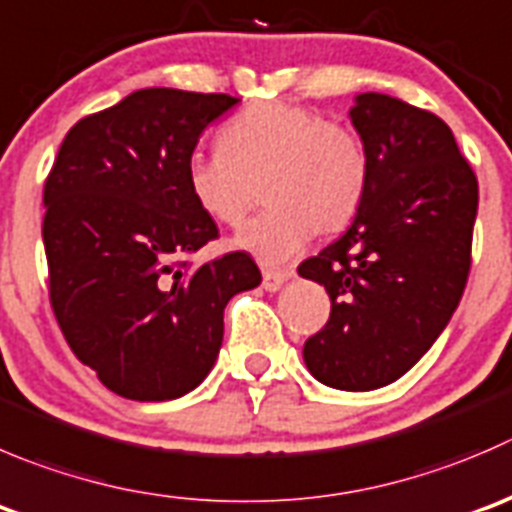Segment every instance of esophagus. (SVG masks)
<instances>
[{
    "label": "esophagus",
    "instance_id": "obj_1",
    "mask_svg": "<svg viewBox=\"0 0 512 512\" xmlns=\"http://www.w3.org/2000/svg\"><path fill=\"white\" fill-rule=\"evenodd\" d=\"M287 280H290V272H265L262 275V287L267 292H277Z\"/></svg>",
    "mask_w": 512,
    "mask_h": 512
}]
</instances>
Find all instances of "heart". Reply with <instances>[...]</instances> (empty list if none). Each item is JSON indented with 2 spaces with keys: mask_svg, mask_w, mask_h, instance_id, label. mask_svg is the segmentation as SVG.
Instances as JSON below:
<instances>
[{
  "mask_svg": "<svg viewBox=\"0 0 512 512\" xmlns=\"http://www.w3.org/2000/svg\"><path fill=\"white\" fill-rule=\"evenodd\" d=\"M262 180L270 210L235 237V247L282 267L310 245L317 227L337 232L355 220L370 160L342 124L300 104L257 102L222 127L220 150L192 152L185 167L195 205L227 227L245 222Z\"/></svg>",
  "mask_w": 512,
  "mask_h": 512,
  "instance_id": "heart-1",
  "label": "heart"
}]
</instances>
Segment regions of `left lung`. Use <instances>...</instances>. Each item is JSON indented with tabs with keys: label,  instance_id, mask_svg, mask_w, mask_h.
<instances>
[{
	"label": "left lung",
	"instance_id": "1",
	"mask_svg": "<svg viewBox=\"0 0 512 512\" xmlns=\"http://www.w3.org/2000/svg\"><path fill=\"white\" fill-rule=\"evenodd\" d=\"M350 122L370 160L365 202L345 235L297 267L330 295V320L302 347L307 370L365 393L403 377L453 317L470 272L478 180L448 124L380 92Z\"/></svg>",
	"mask_w": 512,
	"mask_h": 512
}]
</instances>
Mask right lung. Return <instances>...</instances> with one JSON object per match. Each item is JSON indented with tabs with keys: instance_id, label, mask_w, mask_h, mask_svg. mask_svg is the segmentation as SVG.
<instances>
[{
	"instance_id": "right-lung-1",
	"label": "right lung",
	"mask_w": 512,
	"mask_h": 512,
	"mask_svg": "<svg viewBox=\"0 0 512 512\" xmlns=\"http://www.w3.org/2000/svg\"><path fill=\"white\" fill-rule=\"evenodd\" d=\"M230 94L137 89L79 119L44 182L49 300L74 355L140 403L195 390L215 365L225 307L262 282L247 252L192 265L217 225L185 167Z\"/></svg>"
}]
</instances>
